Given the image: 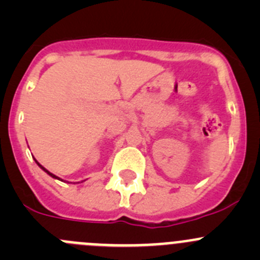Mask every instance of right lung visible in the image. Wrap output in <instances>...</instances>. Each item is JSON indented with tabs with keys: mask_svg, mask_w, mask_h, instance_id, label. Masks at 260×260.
Segmentation results:
<instances>
[{
	"mask_svg": "<svg viewBox=\"0 0 260 260\" xmlns=\"http://www.w3.org/2000/svg\"><path fill=\"white\" fill-rule=\"evenodd\" d=\"M35 162H36V164H38V165H39V167H40V169H43V170H44V171H45V172H46V174H48V175H49V176H51V177H52V179H57V180H60V179H59V177H57V176H55V175H54V174H51V172H49V171H48V170H46V169H45V167H44V166H41V165H40V164H39V162H38V161H36V159H35Z\"/></svg>",
	"mask_w": 260,
	"mask_h": 260,
	"instance_id": "add662e5",
	"label": "right lung"
}]
</instances>
